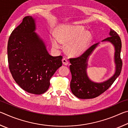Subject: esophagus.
I'll return each mask as SVG.
<instances>
[{
    "label": "esophagus",
    "instance_id": "34e87169",
    "mask_svg": "<svg viewBox=\"0 0 128 128\" xmlns=\"http://www.w3.org/2000/svg\"><path fill=\"white\" fill-rule=\"evenodd\" d=\"M62 64L65 65V66H66V65H68L69 63L68 60L66 59V58H63V59H62Z\"/></svg>",
    "mask_w": 128,
    "mask_h": 128
}]
</instances>
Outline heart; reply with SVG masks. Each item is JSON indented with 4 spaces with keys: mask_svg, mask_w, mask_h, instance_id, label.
Segmentation results:
<instances>
[{
    "mask_svg": "<svg viewBox=\"0 0 128 128\" xmlns=\"http://www.w3.org/2000/svg\"><path fill=\"white\" fill-rule=\"evenodd\" d=\"M84 32L85 29L80 26H62L58 29V36L52 35V45L54 48L59 49L62 43H67V53L72 56L79 55L85 51L92 39L88 32Z\"/></svg>",
    "mask_w": 128,
    "mask_h": 128,
    "instance_id": "b5f03b06",
    "label": "heart"
}]
</instances>
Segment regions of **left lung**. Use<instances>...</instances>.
Segmentation results:
<instances>
[{
  "instance_id": "8db88e82",
  "label": "left lung",
  "mask_w": 128,
  "mask_h": 128,
  "mask_svg": "<svg viewBox=\"0 0 128 128\" xmlns=\"http://www.w3.org/2000/svg\"><path fill=\"white\" fill-rule=\"evenodd\" d=\"M110 35V36L102 41H108L114 45L115 48L114 62L116 72L113 76L107 81L102 83H95L90 81L86 73L88 56L97 47L99 43L93 44L78 57L69 59L71 64L69 68L72 74L70 89L73 94L77 98L84 99L96 98L108 89L120 75L122 66L120 57L121 40L118 34L111 29Z\"/></svg>"
}]
</instances>
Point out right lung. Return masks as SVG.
<instances>
[{"label": "right lung", "mask_w": 128, "mask_h": 128, "mask_svg": "<svg viewBox=\"0 0 128 128\" xmlns=\"http://www.w3.org/2000/svg\"><path fill=\"white\" fill-rule=\"evenodd\" d=\"M35 21L26 16L8 40L9 69L16 83L26 92L40 95L48 89L50 79L62 66V56H52L34 31Z\"/></svg>", "instance_id": "1"}]
</instances>
